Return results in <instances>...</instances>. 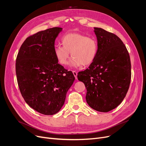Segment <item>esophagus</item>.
Instances as JSON below:
<instances>
[{"instance_id": "34e87169", "label": "esophagus", "mask_w": 146, "mask_h": 146, "mask_svg": "<svg viewBox=\"0 0 146 146\" xmlns=\"http://www.w3.org/2000/svg\"><path fill=\"white\" fill-rule=\"evenodd\" d=\"M73 75H74V76L75 77V78H76V79H78V73L76 72V71H73Z\"/></svg>"}]
</instances>
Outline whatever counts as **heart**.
I'll use <instances>...</instances> for the list:
<instances>
[{
	"instance_id": "heart-1",
	"label": "heart",
	"mask_w": 146,
	"mask_h": 146,
	"mask_svg": "<svg viewBox=\"0 0 146 146\" xmlns=\"http://www.w3.org/2000/svg\"><path fill=\"white\" fill-rule=\"evenodd\" d=\"M63 46H55L54 54L60 64L66 66L68 63L70 53L73 57L70 64L73 67L88 66L95 60L98 44L96 38L79 33H70L61 39Z\"/></svg>"
}]
</instances>
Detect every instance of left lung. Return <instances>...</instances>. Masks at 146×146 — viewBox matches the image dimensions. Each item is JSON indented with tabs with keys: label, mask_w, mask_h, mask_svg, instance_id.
I'll use <instances>...</instances> for the list:
<instances>
[{
	"label": "left lung",
	"mask_w": 146,
	"mask_h": 146,
	"mask_svg": "<svg viewBox=\"0 0 146 146\" xmlns=\"http://www.w3.org/2000/svg\"><path fill=\"white\" fill-rule=\"evenodd\" d=\"M98 51L89 68L78 74L87 89L86 100L92 108L109 112L123 101L131 80L129 53L120 38L101 28H94Z\"/></svg>",
	"instance_id": "8db88e82"
}]
</instances>
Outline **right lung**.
Segmentation results:
<instances>
[{
    "instance_id": "right-lung-1",
    "label": "right lung",
    "mask_w": 146,
    "mask_h": 146,
    "mask_svg": "<svg viewBox=\"0 0 146 146\" xmlns=\"http://www.w3.org/2000/svg\"><path fill=\"white\" fill-rule=\"evenodd\" d=\"M63 28L54 27L28 37L16 60L19 88L26 103L36 111L51 115L63 106L75 79L71 71L58 63L54 43Z\"/></svg>"
}]
</instances>
